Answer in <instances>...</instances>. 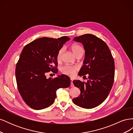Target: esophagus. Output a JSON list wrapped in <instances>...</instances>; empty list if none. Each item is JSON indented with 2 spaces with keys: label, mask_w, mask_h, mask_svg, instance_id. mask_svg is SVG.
<instances>
[{
  "label": "esophagus",
  "mask_w": 133,
  "mask_h": 133,
  "mask_svg": "<svg viewBox=\"0 0 133 133\" xmlns=\"http://www.w3.org/2000/svg\"><path fill=\"white\" fill-rule=\"evenodd\" d=\"M70 87H74V84H73V80H72V79H71Z\"/></svg>",
  "instance_id": "obj_1"
}]
</instances>
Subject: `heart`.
<instances>
[{
  "label": "heart",
  "instance_id": "heart-1",
  "mask_svg": "<svg viewBox=\"0 0 133 133\" xmlns=\"http://www.w3.org/2000/svg\"><path fill=\"white\" fill-rule=\"evenodd\" d=\"M71 49L72 51H73V54L75 56H77L78 54L80 53H84L83 48L81 45H80L77 44H73V45L71 46ZM63 53V48H61V49H60L58 50L57 55V59L58 61L61 60ZM60 70H61L62 73L64 74H65L70 76H73L75 75L76 71L78 70V68L74 66L64 65L61 68Z\"/></svg>",
  "mask_w": 133,
  "mask_h": 133
}]
</instances>
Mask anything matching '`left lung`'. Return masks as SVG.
Wrapping results in <instances>:
<instances>
[{"mask_svg": "<svg viewBox=\"0 0 133 133\" xmlns=\"http://www.w3.org/2000/svg\"><path fill=\"white\" fill-rule=\"evenodd\" d=\"M74 40L82 43L85 51L83 65L78 74L85 76L88 74L89 76L87 83L73 80L80 94L73 102L80 107L91 109L102 104L109 94L114 80V60L107 44L95 35L84 34Z\"/></svg>", "mask_w": 133, "mask_h": 133, "instance_id": "8db88e82", "label": "left lung"}]
</instances>
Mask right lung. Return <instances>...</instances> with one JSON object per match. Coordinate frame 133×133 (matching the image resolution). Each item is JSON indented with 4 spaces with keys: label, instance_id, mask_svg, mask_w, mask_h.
I'll return each mask as SVG.
<instances>
[{
    "label": "right lung",
    "instance_id": "1",
    "mask_svg": "<svg viewBox=\"0 0 133 133\" xmlns=\"http://www.w3.org/2000/svg\"><path fill=\"white\" fill-rule=\"evenodd\" d=\"M70 38L44 37L26 45L16 65L18 89L24 102L31 108L41 110L53 104L57 90L70 85L69 76L62 74L54 78H46L50 71L58 72V50Z\"/></svg>",
    "mask_w": 133,
    "mask_h": 133
}]
</instances>
